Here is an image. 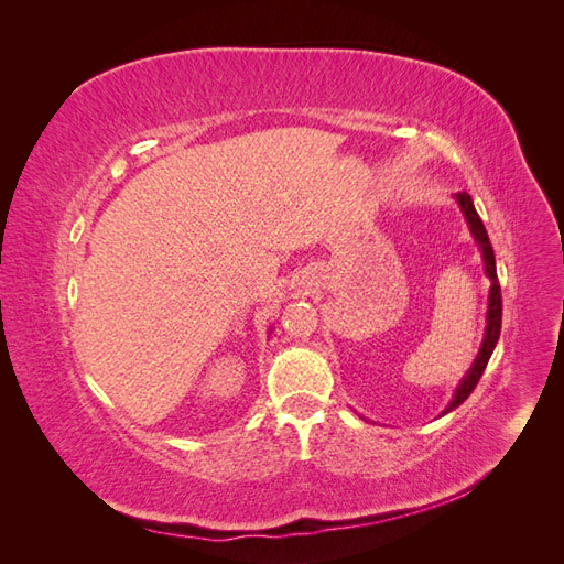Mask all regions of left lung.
Wrapping results in <instances>:
<instances>
[{
	"instance_id": "1",
	"label": "left lung",
	"mask_w": 564,
	"mask_h": 564,
	"mask_svg": "<svg viewBox=\"0 0 564 564\" xmlns=\"http://www.w3.org/2000/svg\"><path fill=\"white\" fill-rule=\"evenodd\" d=\"M458 207H460V214L466 216V224L470 228V235L475 237L477 247H480V253H482V263H485V272L487 278L491 282L489 286V301H487V324H485V338H482V346H480V352H477L473 367L468 369V373L464 379H460V383L456 386L454 395H452V402L445 406V412L442 414H449L452 409H456L458 404H464L468 400L470 392L475 390L477 381H480V377L485 373V367L489 362V357L494 352V348H497V340L501 336V286H499V278H497V261H494V249H491V242L487 237V230H485V224L480 220V216H477L475 207H473V199L468 193H456L454 195Z\"/></svg>"
}]
</instances>
